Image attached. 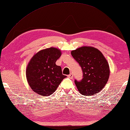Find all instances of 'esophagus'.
I'll use <instances>...</instances> for the list:
<instances>
[{"label":"esophagus","instance_id":"34e87169","mask_svg":"<svg viewBox=\"0 0 130 130\" xmlns=\"http://www.w3.org/2000/svg\"><path fill=\"white\" fill-rule=\"evenodd\" d=\"M68 77L69 78H71V79H72L73 77V74H72V73L69 74V75H68Z\"/></svg>","mask_w":130,"mask_h":130}]
</instances>
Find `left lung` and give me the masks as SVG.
<instances>
[{
	"mask_svg": "<svg viewBox=\"0 0 130 130\" xmlns=\"http://www.w3.org/2000/svg\"><path fill=\"white\" fill-rule=\"evenodd\" d=\"M71 55L82 69L83 78L75 79L78 91L83 95L91 96L102 90L110 75L109 66L99 50L83 46L72 51Z\"/></svg>",
	"mask_w": 130,
	"mask_h": 130,
	"instance_id": "obj_1",
	"label": "left lung"
}]
</instances>
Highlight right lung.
<instances>
[{
  "label": "right lung",
  "mask_w": 130,
  "mask_h": 130,
  "mask_svg": "<svg viewBox=\"0 0 130 130\" xmlns=\"http://www.w3.org/2000/svg\"><path fill=\"white\" fill-rule=\"evenodd\" d=\"M61 55L59 50L50 47L35 55L26 68V78L32 90L42 96L55 92L64 78L62 68L56 64Z\"/></svg>",
  "instance_id": "add662e5"
}]
</instances>
